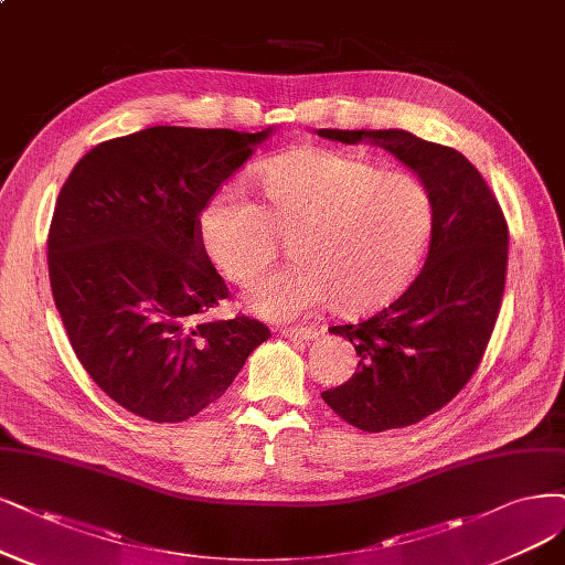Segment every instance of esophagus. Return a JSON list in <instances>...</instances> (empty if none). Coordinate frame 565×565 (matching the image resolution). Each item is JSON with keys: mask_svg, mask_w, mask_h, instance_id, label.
<instances>
[{"mask_svg": "<svg viewBox=\"0 0 565 565\" xmlns=\"http://www.w3.org/2000/svg\"><path fill=\"white\" fill-rule=\"evenodd\" d=\"M280 334L287 337V339H295V341H308V339L318 337V329H313V327H282Z\"/></svg>", "mask_w": 565, "mask_h": 565, "instance_id": "1", "label": "esophagus"}]
</instances>
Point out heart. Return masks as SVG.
<instances>
[{"instance_id":"heart-1","label":"heart","mask_w":565,"mask_h":565,"mask_svg":"<svg viewBox=\"0 0 565 565\" xmlns=\"http://www.w3.org/2000/svg\"><path fill=\"white\" fill-rule=\"evenodd\" d=\"M264 205L238 189L220 191L201 212V241L222 274L247 285L289 236L295 259L247 291L270 320H297L332 303L362 316L397 297L412 278L433 226L425 189L337 151L301 149L257 172Z\"/></svg>"}]
</instances>
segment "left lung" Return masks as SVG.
I'll use <instances>...</instances> for the list:
<instances>
[{
	"label": "left lung",
	"mask_w": 565,
	"mask_h": 565,
	"mask_svg": "<svg viewBox=\"0 0 565 565\" xmlns=\"http://www.w3.org/2000/svg\"><path fill=\"white\" fill-rule=\"evenodd\" d=\"M320 138L381 145L412 168L433 205L425 266L404 295L358 324L329 327L355 345L358 372L322 399L364 433L406 427L449 404L479 369L508 276V222L460 151L406 130H332Z\"/></svg>",
	"instance_id": "left-lung-1"
}]
</instances>
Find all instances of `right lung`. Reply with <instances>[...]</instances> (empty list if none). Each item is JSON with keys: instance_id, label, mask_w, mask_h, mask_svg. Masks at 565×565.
<instances>
[{"instance_id": "add662e5", "label": "right lung", "mask_w": 565, "mask_h": 565, "mask_svg": "<svg viewBox=\"0 0 565 565\" xmlns=\"http://www.w3.org/2000/svg\"><path fill=\"white\" fill-rule=\"evenodd\" d=\"M268 132L153 126L93 147L57 193L55 308L88 376L135 416H196L270 337L255 318L212 316L228 287L199 226Z\"/></svg>"}]
</instances>
